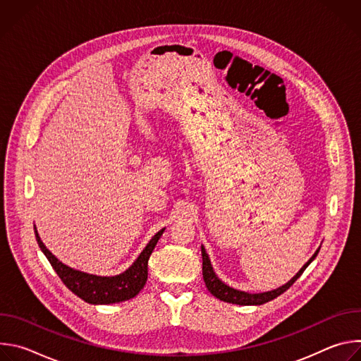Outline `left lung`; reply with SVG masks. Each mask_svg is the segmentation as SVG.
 Returning a JSON list of instances; mask_svg holds the SVG:
<instances>
[{
  "instance_id": "1",
  "label": "left lung",
  "mask_w": 361,
  "mask_h": 361,
  "mask_svg": "<svg viewBox=\"0 0 361 361\" xmlns=\"http://www.w3.org/2000/svg\"><path fill=\"white\" fill-rule=\"evenodd\" d=\"M320 251V247L317 248V251L313 254V257L310 260H308L301 269L300 271L288 281L286 283L284 286L276 288V290H271V291H266V293H247V291H241V290H235L227 284H224L219 277L217 274L214 273L213 270V266H212V262H210V257L209 254L205 252V248L201 245V255H202V277H204V283L205 286H207L209 291L217 297L219 300L221 301H226V302H231V304H238V305H260V304H264L267 301H271L274 300L276 297H279L280 294H283L286 290H288L294 281L302 274V271L308 267V264H310Z\"/></svg>"
}]
</instances>
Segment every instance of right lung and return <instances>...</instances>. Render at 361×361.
Returning a JSON list of instances; mask_svg holds the SVG:
<instances>
[{
	"label": "right lung",
	"instance_id": "add662e5",
	"mask_svg": "<svg viewBox=\"0 0 361 361\" xmlns=\"http://www.w3.org/2000/svg\"><path fill=\"white\" fill-rule=\"evenodd\" d=\"M166 228L160 230L154 235L145 248L138 255V259L133 263V266L124 273L113 277H101L95 274H88L84 271L74 270L66 264H63L57 257L51 252L44 243L41 241L38 231L34 226V233L37 243L41 251L45 254L49 264L53 266L61 281L71 290L75 295L82 298L90 304H113L130 300L135 297L141 288L145 286L148 276V259L157 245L160 237L163 235Z\"/></svg>",
	"mask_w": 361,
	"mask_h": 361
}]
</instances>
